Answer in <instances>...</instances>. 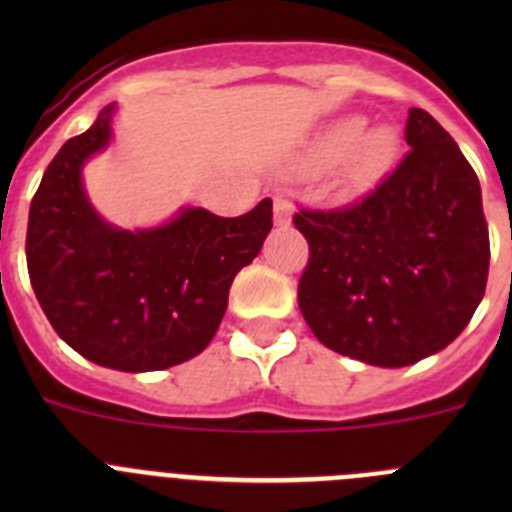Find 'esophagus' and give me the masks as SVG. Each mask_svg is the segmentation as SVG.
Instances as JSON below:
<instances>
[{"label":"esophagus","mask_w":512,"mask_h":512,"mask_svg":"<svg viewBox=\"0 0 512 512\" xmlns=\"http://www.w3.org/2000/svg\"><path fill=\"white\" fill-rule=\"evenodd\" d=\"M289 220H292V202L287 194H277L274 197V223L289 225Z\"/></svg>","instance_id":"esophagus-1"}]
</instances>
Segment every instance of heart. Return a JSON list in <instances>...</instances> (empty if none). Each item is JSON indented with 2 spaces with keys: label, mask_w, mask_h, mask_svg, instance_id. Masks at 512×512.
<instances>
[{
  "label": "heart",
  "mask_w": 512,
  "mask_h": 512,
  "mask_svg": "<svg viewBox=\"0 0 512 512\" xmlns=\"http://www.w3.org/2000/svg\"><path fill=\"white\" fill-rule=\"evenodd\" d=\"M400 156V135L390 125L366 128L359 115L341 117L318 135L307 153V166L328 171L336 166V187L356 197L377 187L390 174Z\"/></svg>",
  "instance_id": "1"
}]
</instances>
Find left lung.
I'll return each mask as SVG.
<instances>
[{
	"label": "left lung",
	"mask_w": 512,
	"mask_h": 512,
	"mask_svg": "<svg viewBox=\"0 0 512 512\" xmlns=\"http://www.w3.org/2000/svg\"><path fill=\"white\" fill-rule=\"evenodd\" d=\"M410 151L364 200L302 207L310 259L297 302L323 346L374 366H408L449 346L485 297L490 233L479 179L425 110Z\"/></svg>",
	"instance_id": "left-lung-1"
}]
</instances>
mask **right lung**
Masks as SVG:
<instances>
[{
	"label": "right lung",
	"instance_id": "right-lung-1",
	"mask_svg": "<svg viewBox=\"0 0 512 512\" xmlns=\"http://www.w3.org/2000/svg\"><path fill=\"white\" fill-rule=\"evenodd\" d=\"M112 104L66 140L27 217V274L53 330L84 359L117 372L182 364L215 336L235 274L271 230V200L241 217L187 207L153 230L107 225L81 187V166L110 143Z\"/></svg>",
	"mask_w": 512,
	"mask_h": 512
}]
</instances>
